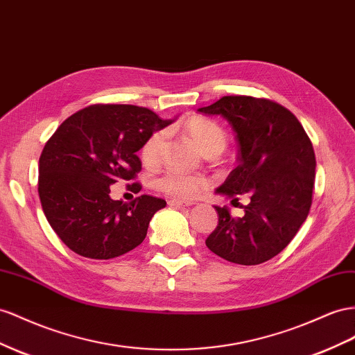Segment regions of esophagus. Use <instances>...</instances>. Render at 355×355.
<instances>
[{
  "label": "esophagus",
  "mask_w": 355,
  "mask_h": 355,
  "mask_svg": "<svg viewBox=\"0 0 355 355\" xmlns=\"http://www.w3.org/2000/svg\"><path fill=\"white\" fill-rule=\"evenodd\" d=\"M167 205L171 207H188L193 203L191 201H184V200H179V198H170L167 200Z\"/></svg>",
  "instance_id": "1"
}]
</instances>
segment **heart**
<instances>
[{
    "instance_id": "heart-1",
    "label": "heart",
    "mask_w": 355,
    "mask_h": 355,
    "mask_svg": "<svg viewBox=\"0 0 355 355\" xmlns=\"http://www.w3.org/2000/svg\"><path fill=\"white\" fill-rule=\"evenodd\" d=\"M185 131L193 139L197 146L205 152L206 155L221 154L227 145V134L224 128L212 119L194 116L185 123ZM167 146V131L158 130L150 134L141 146V159L148 166H155L161 162L164 157V150ZM159 188L164 193L180 197V198H193L209 187L207 179L203 176L188 175L180 170H168L158 180Z\"/></svg>"
}]
</instances>
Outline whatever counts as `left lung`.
Masks as SVG:
<instances>
[{
    "label": "left lung",
    "instance_id": "1",
    "mask_svg": "<svg viewBox=\"0 0 355 355\" xmlns=\"http://www.w3.org/2000/svg\"><path fill=\"white\" fill-rule=\"evenodd\" d=\"M198 112L219 114L236 132L239 164L216 194L232 203L248 197L242 218L215 206L218 225L206 246L230 263L261 264L279 254L308 218L317 167L312 143L288 109L266 98L228 95Z\"/></svg>",
    "mask_w": 355,
    "mask_h": 355
}]
</instances>
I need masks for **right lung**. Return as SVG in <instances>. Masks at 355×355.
<instances>
[{
  "label": "right lung",
  "mask_w": 355,
  "mask_h": 355,
  "mask_svg": "<svg viewBox=\"0 0 355 355\" xmlns=\"http://www.w3.org/2000/svg\"><path fill=\"white\" fill-rule=\"evenodd\" d=\"M171 122L145 107L94 104L67 118L47 140L38 161V196L53 232L73 252L110 260L145 241L166 201L143 194L123 203L110 198V185L137 176V150ZM128 187L141 188L137 182Z\"/></svg>",
  "instance_id": "obj_1"
}]
</instances>
